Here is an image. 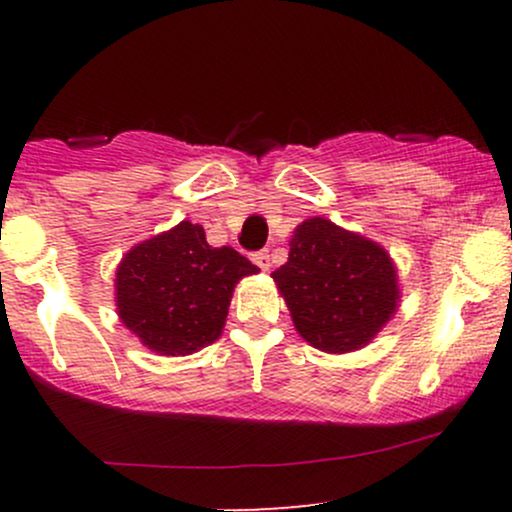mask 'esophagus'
<instances>
[{
	"instance_id": "1",
	"label": "esophagus",
	"mask_w": 512,
	"mask_h": 512,
	"mask_svg": "<svg viewBox=\"0 0 512 512\" xmlns=\"http://www.w3.org/2000/svg\"><path fill=\"white\" fill-rule=\"evenodd\" d=\"M252 262L257 264V267L262 269V272H269V267H272V260H269V252L267 250H260L252 255Z\"/></svg>"
}]
</instances>
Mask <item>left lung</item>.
Masks as SVG:
<instances>
[{
  "label": "left lung",
  "instance_id": "left-lung-1",
  "mask_svg": "<svg viewBox=\"0 0 512 512\" xmlns=\"http://www.w3.org/2000/svg\"><path fill=\"white\" fill-rule=\"evenodd\" d=\"M293 327L325 354H351L383 332L402 301L397 264L383 245L310 216L272 274Z\"/></svg>",
  "mask_w": 512,
  "mask_h": 512
}]
</instances>
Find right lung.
<instances>
[{
    "mask_svg": "<svg viewBox=\"0 0 512 512\" xmlns=\"http://www.w3.org/2000/svg\"><path fill=\"white\" fill-rule=\"evenodd\" d=\"M257 272L228 245L211 248L199 223L180 221L117 264V317L158 356L197 354L221 337L238 281Z\"/></svg>",
    "mask_w": 512,
    "mask_h": 512,
    "instance_id": "obj_1",
    "label": "right lung"
}]
</instances>
